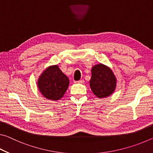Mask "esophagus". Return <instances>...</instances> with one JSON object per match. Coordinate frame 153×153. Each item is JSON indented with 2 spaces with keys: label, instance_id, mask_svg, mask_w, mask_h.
<instances>
[{
  "label": "esophagus",
  "instance_id": "esophagus-1",
  "mask_svg": "<svg viewBox=\"0 0 153 153\" xmlns=\"http://www.w3.org/2000/svg\"><path fill=\"white\" fill-rule=\"evenodd\" d=\"M75 83H76V84H83V83H84V80H79V81H75Z\"/></svg>",
  "mask_w": 153,
  "mask_h": 153
}]
</instances>
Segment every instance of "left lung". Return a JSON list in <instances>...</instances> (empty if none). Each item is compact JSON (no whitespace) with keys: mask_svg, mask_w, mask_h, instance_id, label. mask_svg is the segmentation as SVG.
Masks as SVG:
<instances>
[{"mask_svg":"<svg viewBox=\"0 0 153 153\" xmlns=\"http://www.w3.org/2000/svg\"><path fill=\"white\" fill-rule=\"evenodd\" d=\"M91 73L90 86L93 94L99 98L112 94L116 88L117 79L110 67L102 63L95 65Z\"/></svg>","mask_w":153,"mask_h":153,"instance_id":"obj_1","label":"left lung"}]
</instances>
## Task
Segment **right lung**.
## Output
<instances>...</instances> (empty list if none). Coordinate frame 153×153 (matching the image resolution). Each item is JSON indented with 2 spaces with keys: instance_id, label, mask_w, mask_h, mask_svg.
<instances>
[{
  "instance_id": "right-lung-1",
  "label": "right lung",
  "mask_w": 153,
  "mask_h": 153,
  "mask_svg": "<svg viewBox=\"0 0 153 153\" xmlns=\"http://www.w3.org/2000/svg\"><path fill=\"white\" fill-rule=\"evenodd\" d=\"M69 84V78L57 65L48 67L38 79V88L41 94L52 100H58L63 97Z\"/></svg>"
}]
</instances>
